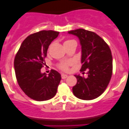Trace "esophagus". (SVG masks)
<instances>
[{
  "label": "esophagus",
  "instance_id": "esophagus-1",
  "mask_svg": "<svg viewBox=\"0 0 129 129\" xmlns=\"http://www.w3.org/2000/svg\"><path fill=\"white\" fill-rule=\"evenodd\" d=\"M61 77H62V79H66L67 77H68V75H66V74H61Z\"/></svg>",
  "mask_w": 129,
  "mask_h": 129
}]
</instances>
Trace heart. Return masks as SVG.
Wrapping results in <instances>:
<instances>
[{"label": "heart", "mask_w": 129, "mask_h": 129, "mask_svg": "<svg viewBox=\"0 0 129 129\" xmlns=\"http://www.w3.org/2000/svg\"><path fill=\"white\" fill-rule=\"evenodd\" d=\"M73 41H74V40H66V41L64 42V44H67V43L71 42H73ZM59 68L61 70H62V71H67V70H68V66H67V63H62V64L60 65Z\"/></svg>", "instance_id": "heart-1"}]
</instances>
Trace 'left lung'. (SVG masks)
Here are the masks:
<instances>
[{"label":"left lung","mask_w":129,"mask_h":129,"mask_svg":"<svg viewBox=\"0 0 129 129\" xmlns=\"http://www.w3.org/2000/svg\"><path fill=\"white\" fill-rule=\"evenodd\" d=\"M79 38L81 45L80 71L88 69L87 77L75 75L77 82L73 87L74 95L82 100L99 97L107 87L112 74V56L106 42L97 34L83 28L69 31Z\"/></svg>","instance_id":"obj_1"}]
</instances>
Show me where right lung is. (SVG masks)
I'll list each match as a JSON object with an SVG mask.
<instances>
[{
    "label": "right lung",
    "mask_w": 129,
    "mask_h": 129,
    "mask_svg": "<svg viewBox=\"0 0 129 129\" xmlns=\"http://www.w3.org/2000/svg\"><path fill=\"white\" fill-rule=\"evenodd\" d=\"M58 34L54 30H42L30 35L15 55L14 69L18 84L23 92L35 101H47L57 93L60 74L52 70L47 75L41 72V68L49 45Z\"/></svg>",
    "instance_id": "add662e5"
}]
</instances>
